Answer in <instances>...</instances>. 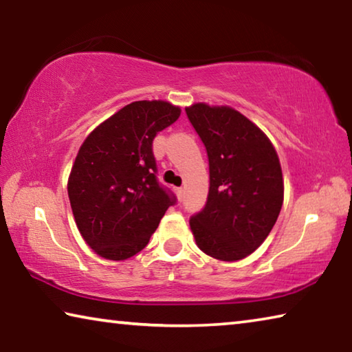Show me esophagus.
Wrapping results in <instances>:
<instances>
[{
    "mask_svg": "<svg viewBox=\"0 0 352 352\" xmlns=\"http://www.w3.org/2000/svg\"><path fill=\"white\" fill-rule=\"evenodd\" d=\"M175 192H177V197H178V200H182V199H183V194H184L183 188H177V189H175Z\"/></svg>",
    "mask_w": 352,
    "mask_h": 352,
    "instance_id": "obj_1",
    "label": "esophagus"
}]
</instances>
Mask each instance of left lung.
<instances>
[{"label": "left lung", "instance_id": "obj_1", "mask_svg": "<svg viewBox=\"0 0 352 352\" xmlns=\"http://www.w3.org/2000/svg\"><path fill=\"white\" fill-rule=\"evenodd\" d=\"M210 162V192L190 217L201 252L219 261H239L267 239L284 200L283 170L262 130L231 107L204 102L186 107Z\"/></svg>", "mask_w": 352, "mask_h": 352}]
</instances>
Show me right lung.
Masks as SVG:
<instances>
[{
	"label": "right lung",
	"mask_w": 352,
	"mask_h": 352,
	"mask_svg": "<svg viewBox=\"0 0 352 352\" xmlns=\"http://www.w3.org/2000/svg\"><path fill=\"white\" fill-rule=\"evenodd\" d=\"M180 107L136 100L87 136L68 178L77 228L94 253L124 261L144 248L175 195L157 180L152 142Z\"/></svg>",
	"instance_id": "add662e5"
}]
</instances>
